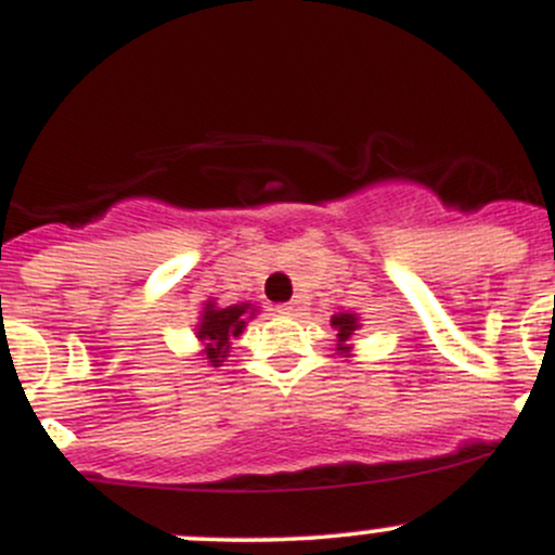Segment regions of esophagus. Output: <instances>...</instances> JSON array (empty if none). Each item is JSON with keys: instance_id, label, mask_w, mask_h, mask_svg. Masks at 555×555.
Segmentation results:
<instances>
[{"instance_id": "1", "label": "esophagus", "mask_w": 555, "mask_h": 555, "mask_svg": "<svg viewBox=\"0 0 555 555\" xmlns=\"http://www.w3.org/2000/svg\"><path fill=\"white\" fill-rule=\"evenodd\" d=\"M279 313H284V317H297V313L302 311V302L300 300H289V302H282V306L276 308Z\"/></svg>"}]
</instances>
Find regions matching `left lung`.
Wrapping results in <instances>:
<instances>
[{"instance_id": "left-lung-1", "label": "left lung", "mask_w": 555, "mask_h": 555, "mask_svg": "<svg viewBox=\"0 0 555 555\" xmlns=\"http://www.w3.org/2000/svg\"><path fill=\"white\" fill-rule=\"evenodd\" d=\"M332 326L337 330V340H340V343H337V348H340V351H348L346 340L353 335L356 330H359L356 313H340V317H332Z\"/></svg>"}]
</instances>
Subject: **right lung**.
Masks as SVG:
<instances>
[{
	"label": "right lung",
	"instance_id": "right-lung-1",
	"mask_svg": "<svg viewBox=\"0 0 555 555\" xmlns=\"http://www.w3.org/2000/svg\"><path fill=\"white\" fill-rule=\"evenodd\" d=\"M247 302L244 306H229L218 308L212 302H207L204 308V317L199 324V340L207 343V359L212 366H220V361L225 359L231 346V337H238L244 330V319H247Z\"/></svg>",
	"mask_w": 555,
	"mask_h": 555
}]
</instances>
